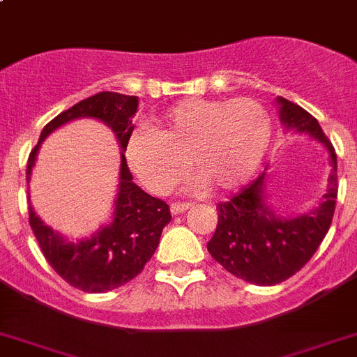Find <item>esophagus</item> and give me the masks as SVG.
I'll list each match as a JSON object with an SVG mask.
<instances>
[{
    "mask_svg": "<svg viewBox=\"0 0 357 357\" xmlns=\"http://www.w3.org/2000/svg\"><path fill=\"white\" fill-rule=\"evenodd\" d=\"M190 208V204L188 203H172L170 204V212L174 213V215H178V213H183L185 210Z\"/></svg>",
    "mask_w": 357,
    "mask_h": 357,
    "instance_id": "34e87169",
    "label": "esophagus"
}]
</instances>
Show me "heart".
<instances>
[{
	"mask_svg": "<svg viewBox=\"0 0 357 357\" xmlns=\"http://www.w3.org/2000/svg\"><path fill=\"white\" fill-rule=\"evenodd\" d=\"M129 136L126 160L154 194H167L188 169L210 192L243 185L271 147L273 119L255 98H185Z\"/></svg>",
	"mask_w": 357,
	"mask_h": 357,
	"instance_id": "b5f03b06",
	"label": "heart"
}]
</instances>
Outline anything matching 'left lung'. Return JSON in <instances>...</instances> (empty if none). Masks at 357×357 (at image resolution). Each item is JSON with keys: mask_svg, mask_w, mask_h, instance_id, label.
Returning a JSON list of instances; mask_svg holds the SVG:
<instances>
[{"mask_svg": "<svg viewBox=\"0 0 357 357\" xmlns=\"http://www.w3.org/2000/svg\"><path fill=\"white\" fill-rule=\"evenodd\" d=\"M286 129L305 132L331 154V176L324 201L311 213L278 217L264 203L266 172L231 199L217 204V228L206 248L215 262L257 286H275L307 264L333 222L337 199V161L333 144L311 113L287 98H277Z\"/></svg>", "mask_w": 357, "mask_h": 357, "instance_id": "8db88e82", "label": "left lung"}]
</instances>
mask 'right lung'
<instances>
[{
    "label": "right lung",
    "instance_id": "obj_1",
    "mask_svg": "<svg viewBox=\"0 0 357 357\" xmlns=\"http://www.w3.org/2000/svg\"><path fill=\"white\" fill-rule=\"evenodd\" d=\"M136 111L138 97L102 91L57 114L52 122L46 123L41 138L30 153L26 181H30L39 145L57 127L75 119L102 120L113 129L120 147L126 151L127 140L135 129L132 119ZM29 213L32 231L48 264L70 286L84 293H107L140 275L144 266L156 252L161 231L172 219L165 201L149 196L147 192L132 183V174L123 153L113 222L104 226L95 235L82 238L79 243H70L46 226L36 215L32 206H29Z\"/></svg>",
    "mask_w": 357,
    "mask_h": 357
}]
</instances>
